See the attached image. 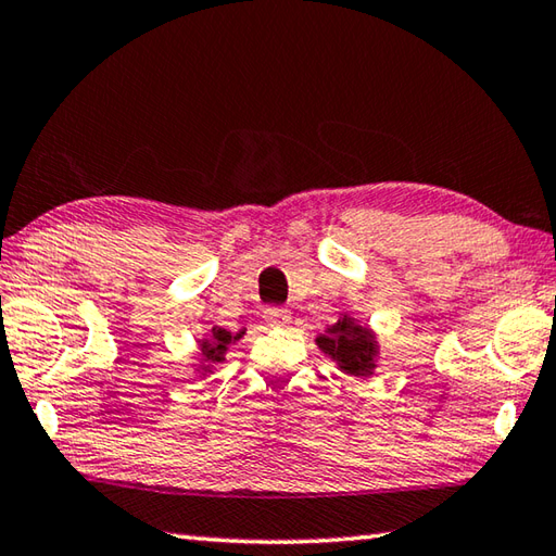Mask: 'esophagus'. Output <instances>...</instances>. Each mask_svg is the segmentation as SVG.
<instances>
[{"label":"esophagus","instance_id":"esophagus-1","mask_svg":"<svg viewBox=\"0 0 556 556\" xmlns=\"http://www.w3.org/2000/svg\"><path fill=\"white\" fill-rule=\"evenodd\" d=\"M265 318L269 325H289L291 311L281 308V306H269V308H265Z\"/></svg>","mask_w":556,"mask_h":556}]
</instances>
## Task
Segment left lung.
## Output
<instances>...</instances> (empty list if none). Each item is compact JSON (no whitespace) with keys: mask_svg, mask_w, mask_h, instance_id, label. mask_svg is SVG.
Masks as SVG:
<instances>
[{"mask_svg":"<svg viewBox=\"0 0 556 556\" xmlns=\"http://www.w3.org/2000/svg\"><path fill=\"white\" fill-rule=\"evenodd\" d=\"M320 350L334 358L344 374L352 376H371L376 368L374 358L378 354V344L374 334L364 325H358L354 318H340L334 325H330L325 334L318 340Z\"/></svg>","mask_w":556,"mask_h":556,"instance_id":"8db88e82","label":"left lung"}]
</instances>
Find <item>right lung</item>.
Segmentation results:
<instances>
[{
    "label": "right lung",
    "mask_w": 556,
    "mask_h": 556,
    "mask_svg": "<svg viewBox=\"0 0 556 556\" xmlns=\"http://www.w3.org/2000/svg\"><path fill=\"white\" fill-rule=\"evenodd\" d=\"M241 337H243V330L233 334V332H228L224 328H212V334L206 337V340H202V344H200L202 362L206 364L204 371H210L212 364H222L224 356H226L228 344L236 342V340H241Z\"/></svg>",
    "instance_id": "1"
}]
</instances>
